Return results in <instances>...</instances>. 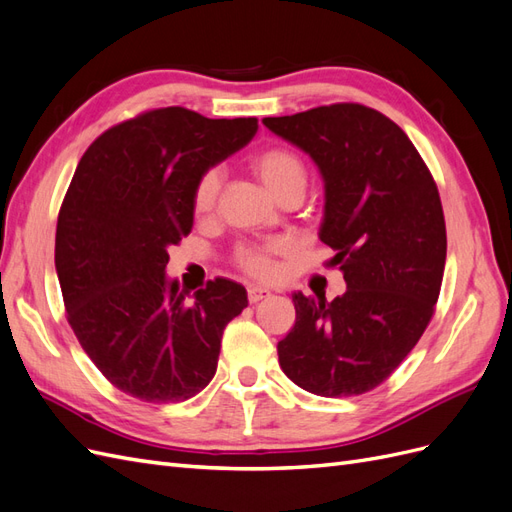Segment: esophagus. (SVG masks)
Wrapping results in <instances>:
<instances>
[{
    "label": "esophagus",
    "mask_w": 512,
    "mask_h": 512,
    "mask_svg": "<svg viewBox=\"0 0 512 512\" xmlns=\"http://www.w3.org/2000/svg\"><path fill=\"white\" fill-rule=\"evenodd\" d=\"M267 297H271V290L262 286H247V299H250V303H258Z\"/></svg>",
    "instance_id": "obj_1"
}]
</instances>
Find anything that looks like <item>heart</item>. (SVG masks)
<instances>
[{"instance_id":"obj_1","label":"heart","mask_w":512,"mask_h":512,"mask_svg":"<svg viewBox=\"0 0 512 512\" xmlns=\"http://www.w3.org/2000/svg\"><path fill=\"white\" fill-rule=\"evenodd\" d=\"M252 170L256 177L262 181V185L269 190L271 196L280 200L286 194L292 192H305L307 185V170L305 164L297 153H292L284 147H271L256 153L252 158ZM222 188V175L220 170H207L198 177L194 185V194H192V209L196 218H209L215 209V200H218ZM284 247L280 243L267 245V247H241L237 252V262L239 267L245 269L247 273H252L256 277H269L273 275V256L277 252H282Z\"/></svg>"}]
</instances>
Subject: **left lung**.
Returning a JSON list of instances; mask_svg holds the SVG:
<instances>
[{
	"instance_id": "1",
	"label": "left lung",
	"mask_w": 512,
	"mask_h": 512,
	"mask_svg": "<svg viewBox=\"0 0 512 512\" xmlns=\"http://www.w3.org/2000/svg\"><path fill=\"white\" fill-rule=\"evenodd\" d=\"M324 181L318 237L346 292L292 294L297 320L277 344L284 374L322 397L376 389L421 339L438 301L446 226L436 183L406 132L363 104L265 117Z\"/></svg>"
}]
</instances>
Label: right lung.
<instances>
[{
  "mask_svg": "<svg viewBox=\"0 0 512 512\" xmlns=\"http://www.w3.org/2000/svg\"><path fill=\"white\" fill-rule=\"evenodd\" d=\"M256 117L158 108L98 136L59 209L55 269L70 327L104 378L153 404L215 376L226 324L247 307L230 280L192 297L168 280V247L190 235L198 177L243 149Z\"/></svg>",
  "mask_w": 512,
  "mask_h": 512,
  "instance_id": "right-lung-1",
  "label": "right lung"
}]
</instances>
